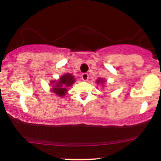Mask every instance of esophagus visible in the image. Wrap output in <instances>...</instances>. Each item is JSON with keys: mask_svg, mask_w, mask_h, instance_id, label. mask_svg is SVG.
<instances>
[{"mask_svg": "<svg viewBox=\"0 0 161 161\" xmlns=\"http://www.w3.org/2000/svg\"><path fill=\"white\" fill-rule=\"evenodd\" d=\"M82 79L83 81H87L88 79V74L87 73H84L82 74Z\"/></svg>", "mask_w": 161, "mask_h": 161, "instance_id": "34e87169", "label": "esophagus"}]
</instances>
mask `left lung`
<instances>
[{"mask_svg": "<svg viewBox=\"0 0 161 161\" xmlns=\"http://www.w3.org/2000/svg\"><path fill=\"white\" fill-rule=\"evenodd\" d=\"M102 81H103V80H101V79H98V80L97 81V83H99L100 82H102Z\"/></svg>", "mask_w": 161, "mask_h": 161, "instance_id": "obj_1", "label": "left lung"}]
</instances>
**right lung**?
<instances>
[{
  "instance_id": "right-lung-1",
  "label": "right lung",
  "mask_w": 161,
  "mask_h": 161,
  "mask_svg": "<svg viewBox=\"0 0 161 161\" xmlns=\"http://www.w3.org/2000/svg\"><path fill=\"white\" fill-rule=\"evenodd\" d=\"M75 79H74V76L72 75L71 74H65L60 77V80H59L58 83L56 82L54 86H53L52 92L57 95L62 96L65 95V94L67 92V87L71 86L75 82ZM55 81H53L51 83H54Z\"/></svg>"
}]
</instances>
